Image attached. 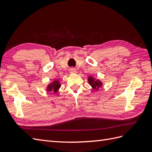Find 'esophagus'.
<instances>
[{
	"label": "esophagus",
	"mask_w": 152,
	"mask_h": 152,
	"mask_svg": "<svg viewBox=\"0 0 152 152\" xmlns=\"http://www.w3.org/2000/svg\"><path fill=\"white\" fill-rule=\"evenodd\" d=\"M70 72H71V73H76V69L75 68L71 69H70Z\"/></svg>",
	"instance_id": "1"
}]
</instances>
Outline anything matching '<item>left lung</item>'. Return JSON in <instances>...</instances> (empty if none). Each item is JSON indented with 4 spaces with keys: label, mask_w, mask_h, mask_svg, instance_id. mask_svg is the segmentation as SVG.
Returning a JSON list of instances; mask_svg holds the SVG:
<instances>
[{
    "label": "left lung",
    "mask_w": 152,
    "mask_h": 152,
    "mask_svg": "<svg viewBox=\"0 0 152 152\" xmlns=\"http://www.w3.org/2000/svg\"><path fill=\"white\" fill-rule=\"evenodd\" d=\"M88 81L89 84L91 85L92 87L93 88L96 89V90H97V89H98L99 87H102V83L101 82V81H99L98 80H94V79L93 78L92 76H90V77H88Z\"/></svg>",
    "instance_id": "8db88e82"
}]
</instances>
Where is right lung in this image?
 I'll use <instances>...</instances> for the list:
<instances>
[{"label": "right lung", "instance_id": "1", "mask_svg": "<svg viewBox=\"0 0 152 152\" xmlns=\"http://www.w3.org/2000/svg\"><path fill=\"white\" fill-rule=\"evenodd\" d=\"M60 87V84L59 83V81L57 80H55V81H54L53 83H51L50 85H48V88H47L48 90L47 91L49 92L53 91L54 92H56L58 91V89H59Z\"/></svg>", "mask_w": 152, "mask_h": 152}]
</instances>
